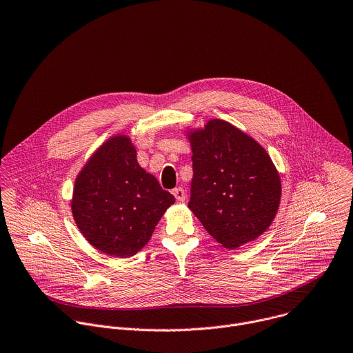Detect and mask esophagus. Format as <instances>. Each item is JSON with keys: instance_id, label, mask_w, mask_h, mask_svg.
I'll return each instance as SVG.
<instances>
[{"instance_id": "obj_1", "label": "esophagus", "mask_w": 353, "mask_h": 353, "mask_svg": "<svg viewBox=\"0 0 353 353\" xmlns=\"http://www.w3.org/2000/svg\"><path fill=\"white\" fill-rule=\"evenodd\" d=\"M172 192H173L174 198H176L179 202H183V201L185 199V192H184V190H183L181 187H177V188H174Z\"/></svg>"}]
</instances>
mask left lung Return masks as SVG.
Segmentation results:
<instances>
[{
    "mask_svg": "<svg viewBox=\"0 0 353 353\" xmlns=\"http://www.w3.org/2000/svg\"><path fill=\"white\" fill-rule=\"evenodd\" d=\"M192 181L188 208L228 250L258 239L280 205L281 181L268 152L228 122L190 133Z\"/></svg>",
    "mask_w": 353,
    "mask_h": 353,
    "instance_id": "1",
    "label": "left lung"
}]
</instances>
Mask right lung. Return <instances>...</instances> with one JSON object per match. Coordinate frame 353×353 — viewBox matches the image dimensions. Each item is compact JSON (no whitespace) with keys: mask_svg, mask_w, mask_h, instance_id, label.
<instances>
[{"mask_svg":"<svg viewBox=\"0 0 353 353\" xmlns=\"http://www.w3.org/2000/svg\"><path fill=\"white\" fill-rule=\"evenodd\" d=\"M174 196L137 162L126 136L101 145L79 173L72 199L74 221L101 252L129 258L151 239Z\"/></svg>","mask_w":353,"mask_h":353,"instance_id":"right-lung-1","label":"right lung"}]
</instances>
